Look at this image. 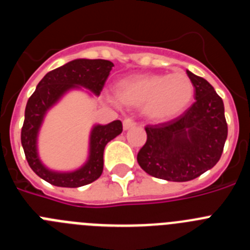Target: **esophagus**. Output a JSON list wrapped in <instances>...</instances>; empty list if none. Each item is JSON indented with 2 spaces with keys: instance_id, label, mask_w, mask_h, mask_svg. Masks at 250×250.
<instances>
[{
  "instance_id": "obj_1",
  "label": "esophagus",
  "mask_w": 250,
  "mask_h": 250,
  "mask_svg": "<svg viewBox=\"0 0 250 250\" xmlns=\"http://www.w3.org/2000/svg\"><path fill=\"white\" fill-rule=\"evenodd\" d=\"M123 126H124V130H129V129H131V127H135L136 123L134 120H131V119L126 118L125 120H124Z\"/></svg>"
}]
</instances>
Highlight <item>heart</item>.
<instances>
[{"label": "heart", "mask_w": 250, "mask_h": 250, "mask_svg": "<svg viewBox=\"0 0 250 250\" xmlns=\"http://www.w3.org/2000/svg\"><path fill=\"white\" fill-rule=\"evenodd\" d=\"M193 96V83L183 72L136 75L124 79L116 85V98L121 104L144 107L147 118L159 123L173 120L182 115ZM107 100L118 103L112 96H107Z\"/></svg>", "instance_id": "heart-1"}]
</instances>
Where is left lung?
Masks as SVG:
<instances>
[{
    "label": "left lung",
    "mask_w": 250,
    "mask_h": 250,
    "mask_svg": "<svg viewBox=\"0 0 250 250\" xmlns=\"http://www.w3.org/2000/svg\"><path fill=\"white\" fill-rule=\"evenodd\" d=\"M187 74L195 101L182 116L145 127L146 143L138 152L145 173L167 182H189L211 169L228 136L222 98L205 79Z\"/></svg>",
    "instance_id": "1"
}]
</instances>
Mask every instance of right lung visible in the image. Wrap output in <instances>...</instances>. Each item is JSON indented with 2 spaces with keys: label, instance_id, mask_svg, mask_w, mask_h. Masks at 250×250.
<instances>
[{
  "label": "right lung",
  "instance_id": "add662e5",
  "mask_svg": "<svg viewBox=\"0 0 250 250\" xmlns=\"http://www.w3.org/2000/svg\"><path fill=\"white\" fill-rule=\"evenodd\" d=\"M114 63L107 60L76 59L47 72L28 99L25 121L21 130V144L30 167L45 182L61 188H79L100 178L104 169L106 144L120 135L123 124L115 120L106 125L95 124L89 138V155L86 161L71 171H57L46 167L39 155V134L46 114L67 92L89 90L99 96Z\"/></svg>",
  "mask_w": 250,
  "mask_h": 250
}]
</instances>
